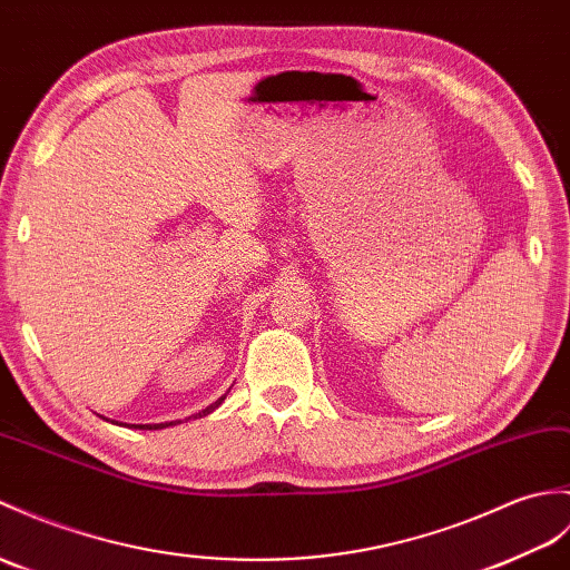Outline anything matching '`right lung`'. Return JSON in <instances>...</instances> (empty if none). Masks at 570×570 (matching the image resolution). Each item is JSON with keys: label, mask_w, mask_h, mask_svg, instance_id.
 Wrapping results in <instances>:
<instances>
[{"label": "right lung", "mask_w": 570, "mask_h": 570, "mask_svg": "<svg viewBox=\"0 0 570 570\" xmlns=\"http://www.w3.org/2000/svg\"><path fill=\"white\" fill-rule=\"evenodd\" d=\"M225 395H228V393H225ZM225 395H220V399H218L216 403H210L208 407H204V410H202V413H198L196 417H204V415H210V413H214V410H216V407H218V405H220V403L225 401ZM175 422H177V420H175ZM175 422H160V425H138V428H140V430H163V428H169V425H175ZM134 428H136V425H134Z\"/></svg>", "instance_id": "right-lung-1"}]
</instances>
